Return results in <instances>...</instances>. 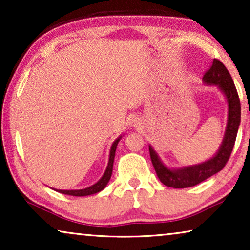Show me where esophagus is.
Segmentation results:
<instances>
[{
  "instance_id": "esophagus-1",
  "label": "esophagus",
  "mask_w": 250,
  "mask_h": 250,
  "mask_svg": "<svg viewBox=\"0 0 250 250\" xmlns=\"http://www.w3.org/2000/svg\"><path fill=\"white\" fill-rule=\"evenodd\" d=\"M128 123H129V127H132V128H138L141 126V121H140L138 117L131 118Z\"/></svg>"
}]
</instances>
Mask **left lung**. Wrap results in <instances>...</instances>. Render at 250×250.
I'll return each instance as SVG.
<instances>
[{
  "label": "left lung",
  "instance_id": "obj_1",
  "mask_svg": "<svg viewBox=\"0 0 250 250\" xmlns=\"http://www.w3.org/2000/svg\"><path fill=\"white\" fill-rule=\"evenodd\" d=\"M203 83L206 86H216L224 95L228 104L227 127H225L223 140L216 153L209 159L199 164L174 168V167L167 166L160 158L158 152L153 149V146L149 145L150 158L155 167L157 176L164 186L174 188V189H183V188L197 186L223 169L225 164L230 158L235 138H237L238 128L241 121V105L237 88L234 86L230 73L220 60L214 59L210 69L204 75Z\"/></svg>",
  "mask_w": 250,
  "mask_h": 250
}]
</instances>
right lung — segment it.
Returning <instances> with one entry per match:
<instances>
[{
    "label": "right lung",
    "mask_w": 250,
    "mask_h": 250,
    "mask_svg": "<svg viewBox=\"0 0 250 250\" xmlns=\"http://www.w3.org/2000/svg\"><path fill=\"white\" fill-rule=\"evenodd\" d=\"M123 138V135L118 136L117 139L112 142L110 151H109V160H108V165L107 168H105L104 175L101 176V179L98 181L97 183L92 184V186L84 188V189H80V190H56L58 192L63 193V194H69V196H75V197H84V196H90V194H94L100 192L107 187V184L110 180L111 174H112V166H114V159H115V155H116V149H117V145L118 142L121 141V139Z\"/></svg>",
    "instance_id": "add662e5"
}]
</instances>
